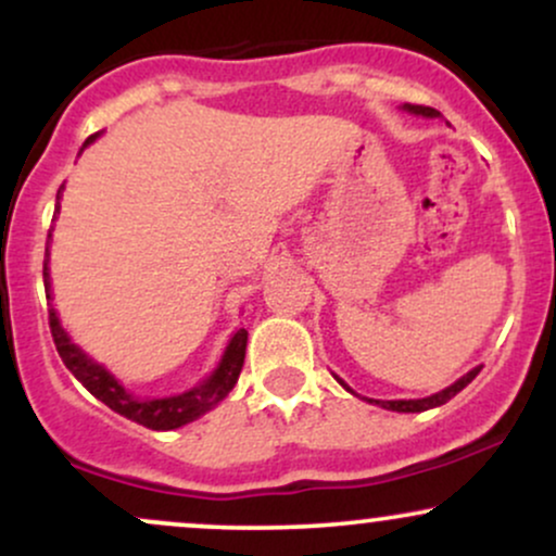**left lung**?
Listing matches in <instances>:
<instances>
[{
  "instance_id": "obj_1",
  "label": "left lung",
  "mask_w": 556,
  "mask_h": 556,
  "mask_svg": "<svg viewBox=\"0 0 556 556\" xmlns=\"http://www.w3.org/2000/svg\"><path fill=\"white\" fill-rule=\"evenodd\" d=\"M402 110H407V112H413V114H420V117H439V112L431 110V106L405 104V106H402ZM478 371H481V368H473V371L465 374L463 379H457L452 387H446V389H442V392L431 394V397H424V400H387V402H384V400H368V402H376V405L387 407V410H394V413H424V410H429V407L444 405V402H450L452 397H455L457 392H463V389L468 387L470 381L476 379ZM337 381H340V384H342L344 389H348V392H353V389L344 384L342 379H337Z\"/></svg>"
}]
</instances>
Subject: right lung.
Returning <instances> with one entry per match:
<instances>
[{"instance_id":"obj_1","label":"right lung","mask_w":556,"mask_h":556,"mask_svg":"<svg viewBox=\"0 0 556 556\" xmlns=\"http://www.w3.org/2000/svg\"><path fill=\"white\" fill-rule=\"evenodd\" d=\"M96 136L86 140V146L91 143ZM65 190L62 185L56 190V208L60 212V195ZM52 238V235H49ZM49 240H47V261H43V287H47V300H52V292H49ZM49 329H52L56 353L65 366L73 371L75 379L80 381L88 392L93 394L96 400L104 402L106 407H112L114 413L125 416L127 420H136V424L146 426V429L154 431H169L180 429V426L190 424V420L201 418L203 413L212 410L214 405H219L222 400L232 392V387L238 384V376L242 371V361H245V344H248V331L238 329L229 340L225 355H222L219 366L214 368V374L208 376L206 381L188 389V392L175 394V397H162V400H138L132 397L127 389L119 384L114 376L106 371L104 366H99L93 358H88L86 353L67 337V331L62 329L60 318H56V311H49Z\"/></svg>"}]
</instances>
